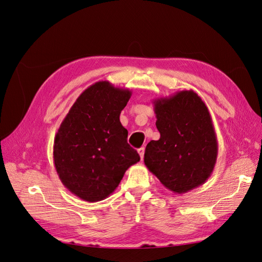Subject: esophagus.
<instances>
[{"instance_id": "obj_1", "label": "esophagus", "mask_w": 262, "mask_h": 262, "mask_svg": "<svg viewBox=\"0 0 262 262\" xmlns=\"http://www.w3.org/2000/svg\"><path fill=\"white\" fill-rule=\"evenodd\" d=\"M144 152H145V148H144V147H141V148L138 149V153H139V155H140V157H141V160H143Z\"/></svg>"}]
</instances>
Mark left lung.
Segmentation results:
<instances>
[{
  "label": "left lung",
  "mask_w": 262,
  "mask_h": 262,
  "mask_svg": "<svg viewBox=\"0 0 262 262\" xmlns=\"http://www.w3.org/2000/svg\"><path fill=\"white\" fill-rule=\"evenodd\" d=\"M161 138L150 141L144 164L173 193H186L209 179L217 139L208 107L195 92L180 91L153 100Z\"/></svg>",
  "instance_id": "left-lung-1"
}]
</instances>
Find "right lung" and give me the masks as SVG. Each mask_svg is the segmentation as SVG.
Masks as SVG:
<instances>
[{
	"label": "right lung",
	"instance_id": "1",
	"mask_svg": "<svg viewBox=\"0 0 262 262\" xmlns=\"http://www.w3.org/2000/svg\"><path fill=\"white\" fill-rule=\"evenodd\" d=\"M131 95L108 81L96 82L77 97L55 134V170L69 191L84 201L106 199L140 161L120 122Z\"/></svg>",
	"mask_w": 262,
	"mask_h": 262
}]
</instances>
